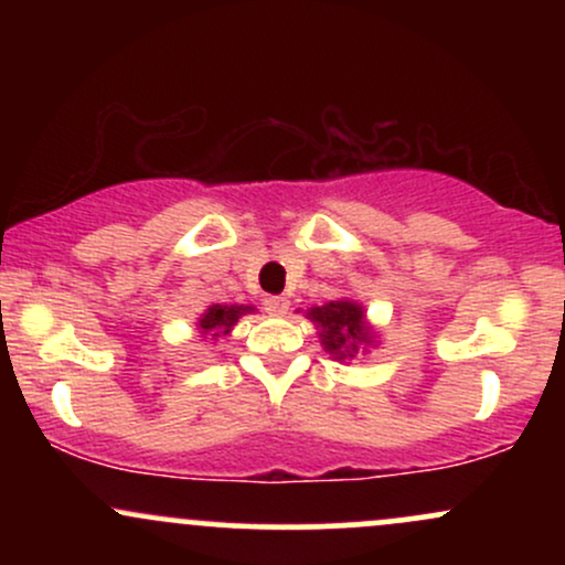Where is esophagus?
<instances>
[{
  "instance_id": "esophagus-1",
  "label": "esophagus",
  "mask_w": 565,
  "mask_h": 565,
  "mask_svg": "<svg viewBox=\"0 0 565 565\" xmlns=\"http://www.w3.org/2000/svg\"><path fill=\"white\" fill-rule=\"evenodd\" d=\"M263 305L270 316H287V310H289L287 297H265Z\"/></svg>"
}]
</instances>
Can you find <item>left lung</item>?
I'll return each instance as SVG.
<instances>
[{"label":"left lung","instance_id":"8db88e82","mask_svg":"<svg viewBox=\"0 0 565 565\" xmlns=\"http://www.w3.org/2000/svg\"><path fill=\"white\" fill-rule=\"evenodd\" d=\"M305 319L313 321V327L319 329L321 348L340 364L369 353V348L380 342V332L366 319V308L353 297L313 305L305 310Z\"/></svg>","mask_w":565,"mask_h":565}]
</instances>
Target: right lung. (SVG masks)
<instances>
[{"instance_id":"right-lung-1","label":"right lung","mask_w":565,"mask_h":565,"mask_svg":"<svg viewBox=\"0 0 565 565\" xmlns=\"http://www.w3.org/2000/svg\"><path fill=\"white\" fill-rule=\"evenodd\" d=\"M255 305H210V308L196 319V332L201 340L215 345L217 340H223V337H228L233 332V327H236L242 316L255 313Z\"/></svg>"}]
</instances>
